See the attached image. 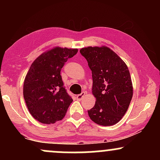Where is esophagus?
<instances>
[{
	"mask_svg": "<svg viewBox=\"0 0 160 160\" xmlns=\"http://www.w3.org/2000/svg\"><path fill=\"white\" fill-rule=\"evenodd\" d=\"M84 95H85V92H82V93H80V94L77 95V99H78V100H79V101H80L82 98V97L84 96Z\"/></svg>",
	"mask_w": 160,
	"mask_h": 160,
	"instance_id": "34e87169",
	"label": "esophagus"
}]
</instances>
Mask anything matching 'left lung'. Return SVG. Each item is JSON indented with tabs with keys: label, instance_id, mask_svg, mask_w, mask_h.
<instances>
[{
	"label": "left lung",
	"instance_id": "obj_1",
	"mask_svg": "<svg viewBox=\"0 0 160 160\" xmlns=\"http://www.w3.org/2000/svg\"><path fill=\"white\" fill-rule=\"evenodd\" d=\"M80 52L88 62L92 76L95 106L88 111L89 117L101 126H113L127 111L133 87L127 65L107 47H89Z\"/></svg>",
	"mask_w": 160,
	"mask_h": 160
}]
</instances>
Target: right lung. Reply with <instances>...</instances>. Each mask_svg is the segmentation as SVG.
Instances as JSON below:
<instances>
[{"label":"right lung","mask_w":160,"mask_h":160,"mask_svg":"<svg viewBox=\"0 0 160 160\" xmlns=\"http://www.w3.org/2000/svg\"><path fill=\"white\" fill-rule=\"evenodd\" d=\"M78 51L55 47L38 56L31 65L24 81L23 95L30 113L40 122L52 124L62 120L73 102L60 73Z\"/></svg>","instance_id":"add662e5"}]
</instances>
